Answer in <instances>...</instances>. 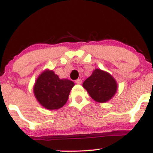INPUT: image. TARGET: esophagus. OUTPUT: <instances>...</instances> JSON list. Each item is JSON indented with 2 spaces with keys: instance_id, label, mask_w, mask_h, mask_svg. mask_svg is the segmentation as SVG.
Here are the masks:
<instances>
[{
  "instance_id": "34e87169",
  "label": "esophagus",
  "mask_w": 153,
  "mask_h": 153,
  "mask_svg": "<svg viewBox=\"0 0 153 153\" xmlns=\"http://www.w3.org/2000/svg\"><path fill=\"white\" fill-rule=\"evenodd\" d=\"M75 82H76L77 84H81V82H82L81 79H77V80H75Z\"/></svg>"
}]
</instances>
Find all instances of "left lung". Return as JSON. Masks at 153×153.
I'll list each match as a JSON object with an SVG mask.
<instances>
[{
    "mask_svg": "<svg viewBox=\"0 0 153 153\" xmlns=\"http://www.w3.org/2000/svg\"><path fill=\"white\" fill-rule=\"evenodd\" d=\"M94 101L104 103L114 96L117 91V83L115 79L107 72L96 69L92 75L82 83Z\"/></svg>",
    "mask_w": 153,
    "mask_h": 153,
    "instance_id": "left-lung-1",
    "label": "left lung"
}]
</instances>
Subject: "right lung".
Returning <instances> with one entry per match:
<instances>
[{"mask_svg":"<svg viewBox=\"0 0 153 153\" xmlns=\"http://www.w3.org/2000/svg\"><path fill=\"white\" fill-rule=\"evenodd\" d=\"M74 85L71 80L60 79L52 71L46 70L36 79L34 94L38 102L47 109H58L66 103Z\"/></svg>","mask_w":153,"mask_h":153,"instance_id":"add662e5","label":"right lung"}]
</instances>
